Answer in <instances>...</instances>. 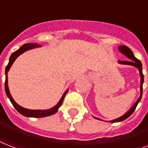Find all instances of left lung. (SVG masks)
Segmentation results:
<instances>
[{"mask_svg": "<svg viewBox=\"0 0 148 148\" xmlns=\"http://www.w3.org/2000/svg\"><path fill=\"white\" fill-rule=\"evenodd\" d=\"M118 50L121 53H123L124 55H125L127 58L130 59V60H127V61H124V60H118V64H124V65H131V66H133V67L138 68V71H139V73H140V97L138 99V101H136L135 103H134V105L131 108V109L124 114V115H122L120 117L117 118V119L111 120V121H109L108 122H111V123H116V122H121L123 121L124 120H126L127 117H129L131 116L133 112L135 110L136 107L138 106V103L140 102V101L141 100V97H142V93H143V84H144V74H143L142 72V64L140 62V60L137 59V58L134 57L133 52L131 51L129 47H127L125 45H120L118 47ZM94 117V116H93ZM95 119L99 120V121H103L101 120V118H98V117H94Z\"/></svg>", "mask_w": 148, "mask_h": 148, "instance_id": "left-lung-1", "label": "left lung"}]
</instances>
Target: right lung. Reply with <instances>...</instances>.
<instances>
[{
  "label": "right lung",
  "mask_w": 148,
  "mask_h": 148,
  "mask_svg": "<svg viewBox=\"0 0 148 148\" xmlns=\"http://www.w3.org/2000/svg\"><path fill=\"white\" fill-rule=\"evenodd\" d=\"M41 47L40 45H38V44H25V45H22L21 47H20L17 51H14L12 54L10 55V59H9V63L7 65V67L5 68V92L6 95L8 96V97L10 99V102L13 104V106L14 107L15 109L21 114L24 115L25 117H47V116H51L52 114H54L58 110L59 108H60L61 104L63 103L64 98L65 95H67V93L68 92V89L65 90L64 93L63 94L62 97L60 99V101H58V103L56 104L55 106H53V108H50V109H46V110H31V109H27V108H23L21 106H20L18 103L15 102V101L13 99L12 96L10 95V90H9V88H8V73L9 71V70L11 67L12 64L15 61V60L19 57L21 54L24 53L25 51H29V50L34 49V48H37V47Z\"/></svg>",
  "instance_id": "obj_1"
}]
</instances>
